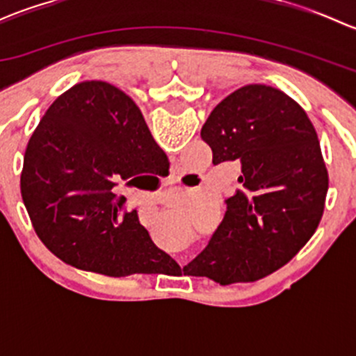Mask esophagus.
I'll return each mask as SVG.
<instances>
[{"mask_svg": "<svg viewBox=\"0 0 356 356\" xmlns=\"http://www.w3.org/2000/svg\"><path fill=\"white\" fill-rule=\"evenodd\" d=\"M172 181H174V179H172Z\"/></svg>", "mask_w": 356, "mask_h": 356, "instance_id": "1", "label": "esophagus"}]
</instances>
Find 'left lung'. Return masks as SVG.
I'll return each instance as SVG.
<instances>
[{
  "instance_id": "1",
  "label": "left lung",
  "mask_w": 356,
  "mask_h": 356,
  "mask_svg": "<svg viewBox=\"0 0 356 356\" xmlns=\"http://www.w3.org/2000/svg\"><path fill=\"white\" fill-rule=\"evenodd\" d=\"M201 139L213 165L241 161V189L184 272L222 286L258 281L307 245L324 213L329 175L317 132L281 89L248 84L215 106Z\"/></svg>"
}]
</instances>
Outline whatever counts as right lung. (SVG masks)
I'll use <instances>...</instances> for the list:
<instances>
[{
  "mask_svg": "<svg viewBox=\"0 0 356 356\" xmlns=\"http://www.w3.org/2000/svg\"><path fill=\"white\" fill-rule=\"evenodd\" d=\"M165 156L124 91L103 81L72 86L46 110L24 155L20 191L35 234L65 264L110 277L170 265L113 191Z\"/></svg>",
  "mask_w": 356,
  "mask_h": 356,
  "instance_id": "obj_1",
  "label": "right lung"
}]
</instances>
